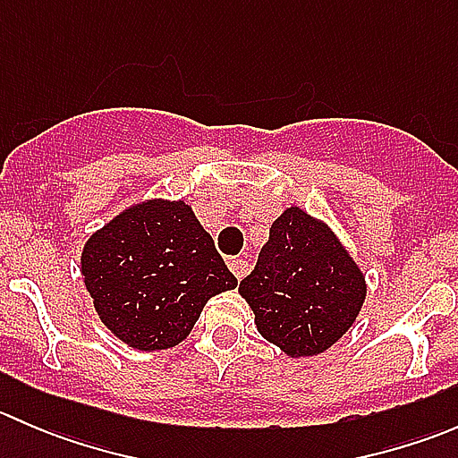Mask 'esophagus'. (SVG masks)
Returning a JSON list of instances; mask_svg holds the SVG:
<instances>
[{
    "label": "esophagus",
    "mask_w": 458,
    "mask_h": 458,
    "mask_svg": "<svg viewBox=\"0 0 458 458\" xmlns=\"http://www.w3.org/2000/svg\"><path fill=\"white\" fill-rule=\"evenodd\" d=\"M228 267H230V272H233V275L237 276L239 281H242L243 276L248 275V261H246V259H242V257H233V259H230Z\"/></svg>",
    "instance_id": "obj_1"
}]
</instances>
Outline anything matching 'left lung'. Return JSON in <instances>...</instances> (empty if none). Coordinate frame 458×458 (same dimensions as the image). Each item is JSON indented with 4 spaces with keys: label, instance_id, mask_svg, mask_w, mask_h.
<instances>
[{
    "label": "left lung",
    "instance_id": "1",
    "mask_svg": "<svg viewBox=\"0 0 458 458\" xmlns=\"http://www.w3.org/2000/svg\"><path fill=\"white\" fill-rule=\"evenodd\" d=\"M239 294L255 312L259 335L301 359L326 352L352 327L368 281L326 221L290 206L272 224Z\"/></svg>",
    "mask_w": 458,
    "mask_h": 458
}]
</instances>
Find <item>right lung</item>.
I'll return each mask as SVG.
<instances>
[{
	"label": "right lung",
	"mask_w": 458,
	"mask_h": 458,
	"mask_svg": "<svg viewBox=\"0 0 458 458\" xmlns=\"http://www.w3.org/2000/svg\"><path fill=\"white\" fill-rule=\"evenodd\" d=\"M81 276L97 317L131 348H174L208 299L237 288L215 242L182 199L128 206L88 237Z\"/></svg>",
	"instance_id": "add662e5"
}]
</instances>
